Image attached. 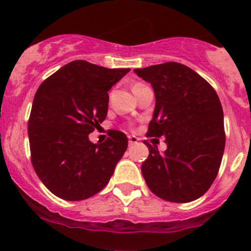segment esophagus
<instances>
[{"mask_svg":"<svg viewBox=\"0 0 251 251\" xmlns=\"http://www.w3.org/2000/svg\"><path fill=\"white\" fill-rule=\"evenodd\" d=\"M137 142H138V138H137L136 136H130V137H128V146H130V147L134 146V144H136Z\"/></svg>","mask_w":251,"mask_h":251,"instance_id":"1","label":"esophagus"}]
</instances>
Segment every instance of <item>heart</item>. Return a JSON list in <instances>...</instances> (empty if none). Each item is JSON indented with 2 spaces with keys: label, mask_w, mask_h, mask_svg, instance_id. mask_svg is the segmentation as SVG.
I'll list each match as a JSON object with an SVG mask.
<instances>
[{
  "label": "heart",
  "mask_w": 251,
  "mask_h": 251,
  "mask_svg": "<svg viewBox=\"0 0 251 251\" xmlns=\"http://www.w3.org/2000/svg\"><path fill=\"white\" fill-rule=\"evenodd\" d=\"M142 86H144V84H142V83H136L133 85V90H136V89H138V88H142Z\"/></svg>",
  "instance_id": "heart-1"
}]
</instances>
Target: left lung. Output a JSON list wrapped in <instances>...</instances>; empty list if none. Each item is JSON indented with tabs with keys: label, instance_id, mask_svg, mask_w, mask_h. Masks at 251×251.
<instances>
[{
	"label": "left lung",
	"instance_id": "obj_1",
	"mask_svg": "<svg viewBox=\"0 0 251 251\" xmlns=\"http://www.w3.org/2000/svg\"><path fill=\"white\" fill-rule=\"evenodd\" d=\"M151 84L155 109L148 137L165 136L160 154L150 146L142 174L152 194L186 203L204 195L218 176L225 149L224 112L214 89L188 66L166 62L134 70Z\"/></svg>",
	"mask_w": 251,
	"mask_h": 251
}]
</instances>
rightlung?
<instances>
[{
	"label": "right lung",
	"instance_id": "obj_1",
	"mask_svg": "<svg viewBox=\"0 0 251 251\" xmlns=\"http://www.w3.org/2000/svg\"><path fill=\"white\" fill-rule=\"evenodd\" d=\"M130 68H105L75 60L39 85L28 119L31 162L55 196L81 201L101 191L127 149L113 131L101 144L90 134L107 117L108 91Z\"/></svg>",
	"mask_w": 251,
	"mask_h": 251
}]
</instances>
